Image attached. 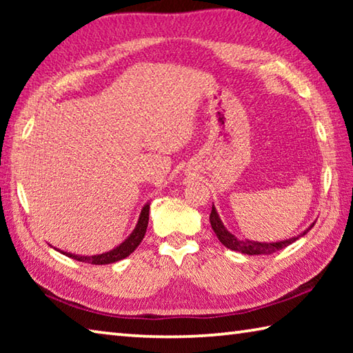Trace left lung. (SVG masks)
Wrapping results in <instances>:
<instances>
[{
  "instance_id": "1",
  "label": "left lung",
  "mask_w": 353,
  "mask_h": 353,
  "mask_svg": "<svg viewBox=\"0 0 353 353\" xmlns=\"http://www.w3.org/2000/svg\"><path fill=\"white\" fill-rule=\"evenodd\" d=\"M210 224H212L213 232L219 238V241L223 243L225 248H229L232 250H238V252L248 254V255H270V254L277 252V250L290 246L291 243H294L296 240H299V238L305 235L307 232L314 225V223H313L312 225H310V229H307L303 234H301L299 236H294V238H290V240L277 241V243H259V241H249V240L244 241V240H240V238H236L235 235H232L230 232L225 229L224 224L221 223V219L216 213V208L214 207H212Z\"/></svg>"
}]
</instances>
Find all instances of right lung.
I'll return each instance as SVG.
<instances>
[{
    "label": "right lung",
    "instance_id": "1",
    "mask_svg": "<svg viewBox=\"0 0 353 353\" xmlns=\"http://www.w3.org/2000/svg\"><path fill=\"white\" fill-rule=\"evenodd\" d=\"M148 221H149V205L146 204L145 207H143L140 218H139V223H137V227L134 229V232L128 236V240H124L118 248L112 249L105 254L92 255V256H82V255H74V254H68V252H62V254L70 256V259H74L77 261L90 263V265H109V263L119 261L132 254L137 249V246L141 243L143 238H145L146 229H148Z\"/></svg>",
    "mask_w": 353,
    "mask_h": 353
}]
</instances>
